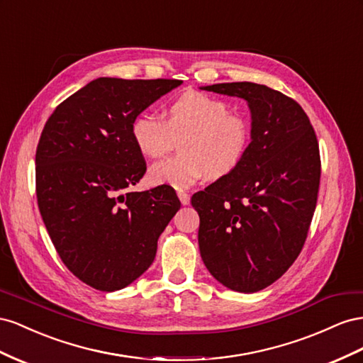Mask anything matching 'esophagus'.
I'll return each instance as SVG.
<instances>
[{
	"instance_id": "34e87169",
	"label": "esophagus",
	"mask_w": 363,
	"mask_h": 363,
	"mask_svg": "<svg viewBox=\"0 0 363 363\" xmlns=\"http://www.w3.org/2000/svg\"><path fill=\"white\" fill-rule=\"evenodd\" d=\"M178 198H179V201H181L182 205H189V203H190V194H189V193L179 191V193H178Z\"/></svg>"
}]
</instances>
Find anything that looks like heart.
<instances>
[{"label": "heart", "mask_w": 363, "mask_h": 363, "mask_svg": "<svg viewBox=\"0 0 363 363\" xmlns=\"http://www.w3.org/2000/svg\"><path fill=\"white\" fill-rule=\"evenodd\" d=\"M130 133L138 150L149 158L169 152L174 137L182 155L155 162L149 179L176 190L191 187L205 174L217 179L230 174L243 161L251 143V124L239 113H230L225 101L191 91L176 99L162 118L144 111L133 118Z\"/></svg>", "instance_id": "heart-1"}]
</instances>
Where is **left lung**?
Listing matches in <instances>:
<instances>
[{
    "label": "left lung",
    "mask_w": 363,
    "mask_h": 363,
    "mask_svg": "<svg viewBox=\"0 0 363 363\" xmlns=\"http://www.w3.org/2000/svg\"><path fill=\"white\" fill-rule=\"evenodd\" d=\"M250 105L251 143L239 167L193 194L199 250L210 274L235 292L271 286L294 264L316 208L320 157L298 103L266 85L203 86Z\"/></svg>",
    "instance_id": "obj_1"
}]
</instances>
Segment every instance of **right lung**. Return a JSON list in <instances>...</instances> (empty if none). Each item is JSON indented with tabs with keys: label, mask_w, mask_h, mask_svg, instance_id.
Segmentation results:
<instances>
[{
	"label": "right lung",
	"mask_w": 363,
	"mask_h": 363,
	"mask_svg": "<svg viewBox=\"0 0 363 363\" xmlns=\"http://www.w3.org/2000/svg\"><path fill=\"white\" fill-rule=\"evenodd\" d=\"M181 84L96 79L62 101L40 133V216L68 271L97 291H120L146 272L181 208L170 185L130 191L146 173L132 121Z\"/></svg>",
	"instance_id": "right-lung-1"
}]
</instances>
